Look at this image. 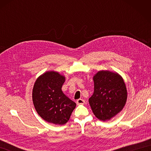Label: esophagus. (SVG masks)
<instances>
[{
	"mask_svg": "<svg viewBox=\"0 0 151 151\" xmlns=\"http://www.w3.org/2000/svg\"><path fill=\"white\" fill-rule=\"evenodd\" d=\"M85 103V101L83 100V99H78L77 101H76V104L78 105H81V104H84Z\"/></svg>",
	"mask_w": 151,
	"mask_h": 151,
	"instance_id": "esophagus-1",
	"label": "esophagus"
}]
</instances>
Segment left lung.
Masks as SVG:
<instances>
[{
  "label": "left lung",
  "instance_id": "obj_1",
  "mask_svg": "<svg viewBox=\"0 0 151 151\" xmlns=\"http://www.w3.org/2000/svg\"><path fill=\"white\" fill-rule=\"evenodd\" d=\"M94 92L89 103L96 117L110 120L123 110L127 90L121 76L110 70H100L93 76Z\"/></svg>",
  "mask_w": 151,
  "mask_h": 151
}]
</instances>
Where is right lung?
<instances>
[{"label": "right lung", "instance_id": "right-lung-1", "mask_svg": "<svg viewBox=\"0 0 151 151\" xmlns=\"http://www.w3.org/2000/svg\"><path fill=\"white\" fill-rule=\"evenodd\" d=\"M65 78L56 71H47L37 78L32 101L37 114L48 123L62 125L69 121L76 103L63 93Z\"/></svg>", "mask_w": 151, "mask_h": 151}]
</instances>
